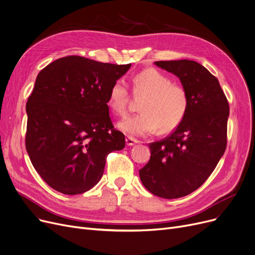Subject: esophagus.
Wrapping results in <instances>:
<instances>
[{
  "instance_id": "1",
  "label": "esophagus",
  "mask_w": 255,
  "mask_h": 255,
  "mask_svg": "<svg viewBox=\"0 0 255 255\" xmlns=\"http://www.w3.org/2000/svg\"><path fill=\"white\" fill-rule=\"evenodd\" d=\"M135 143H138V140L137 139H135V138H133V137H130V136H127L126 137V144L127 145H134Z\"/></svg>"
}]
</instances>
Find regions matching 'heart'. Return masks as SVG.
<instances>
[{"label": "heart", "instance_id": "1", "mask_svg": "<svg viewBox=\"0 0 255 255\" xmlns=\"http://www.w3.org/2000/svg\"><path fill=\"white\" fill-rule=\"evenodd\" d=\"M133 92L143 96L139 103L138 115L131 116L118 124L120 130L133 136L153 133L159 127L168 132L180 125L189 107L186 90L155 68H145L133 76ZM110 110L123 116L127 111L128 91L122 80H116L110 89L106 101Z\"/></svg>", "mask_w": 255, "mask_h": 255}]
</instances>
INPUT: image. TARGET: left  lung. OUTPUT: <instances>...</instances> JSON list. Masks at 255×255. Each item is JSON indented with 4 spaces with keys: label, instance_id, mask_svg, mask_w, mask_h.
Returning a JSON list of instances; mask_svg holds the SVG:
<instances>
[{
    "label": "left lung",
    "instance_id": "1",
    "mask_svg": "<svg viewBox=\"0 0 255 255\" xmlns=\"http://www.w3.org/2000/svg\"><path fill=\"white\" fill-rule=\"evenodd\" d=\"M155 65L179 77L189 107L168 137L150 143L151 158L139 178L154 195L179 198L199 188L223 156L230 106L218 79L199 63L178 60Z\"/></svg>",
    "mask_w": 255,
    "mask_h": 255
}]
</instances>
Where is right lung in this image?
Wrapping results in <instances>:
<instances>
[{
	"label": "right lung",
	"instance_id": "right-lung-1",
	"mask_svg": "<svg viewBox=\"0 0 255 255\" xmlns=\"http://www.w3.org/2000/svg\"><path fill=\"white\" fill-rule=\"evenodd\" d=\"M131 67L69 56L37 75L25 106V148L48 186L75 195L101 179L106 156L125 146L106 104L113 84Z\"/></svg>",
	"mask_w": 255,
	"mask_h": 255
}]
</instances>
